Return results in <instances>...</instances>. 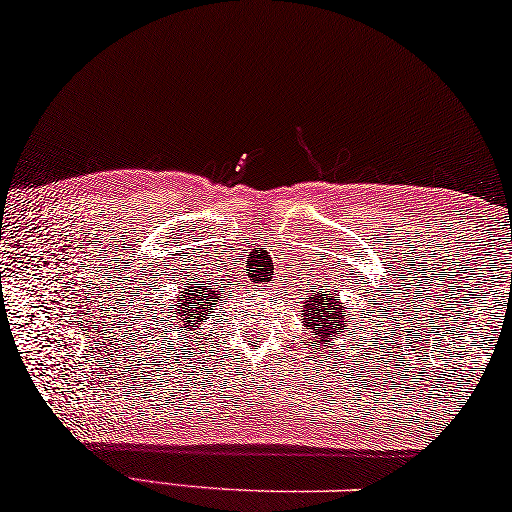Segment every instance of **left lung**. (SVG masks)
Returning a JSON list of instances; mask_svg holds the SVG:
<instances>
[{
	"label": "left lung",
	"mask_w": 512,
	"mask_h": 512,
	"mask_svg": "<svg viewBox=\"0 0 512 512\" xmlns=\"http://www.w3.org/2000/svg\"><path fill=\"white\" fill-rule=\"evenodd\" d=\"M304 329L311 334L309 341L316 343H332V338H338V334L345 332L352 322L350 313H345V306L334 300L332 290H311L304 297Z\"/></svg>",
	"instance_id": "8db88e82"
}]
</instances>
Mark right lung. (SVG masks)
Wrapping results in <instances>:
<instances>
[{
	"label": "right lung",
	"instance_id": "obj_1",
	"mask_svg": "<svg viewBox=\"0 0 512 512\" xmlns=\"http://www.w3.org/2000/svg\"><path fill=\"white\" fill-rule=\"evenodd\" d=\"M217 295V290L206 288V283L201 281L192 279L190 283H185L183 295L178 297V302L169 304V325H174V329L185 327V336L192 334L196 327L206 322L210 306L217 302Z\"/></svg>",
	"mask_w": 512,
	"mask_h": 512
}]
</instances>
